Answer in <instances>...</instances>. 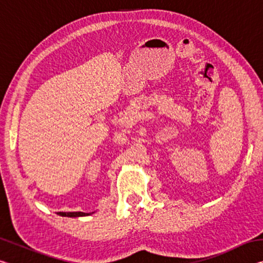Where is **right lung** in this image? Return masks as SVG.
Masks as SVG:
<instances>
[{
	"instance_id": "right-lung-1",
	"label": "right lung",
	"mask_w": 263,
	"mask_h": 263,
	"mask_svg": "<svg viewBox=\"0 0 263 263\" xmlns=\"http://www.w3.org/2000/svg\"><path fill=\"white\" fill-rule=\"evenodd\" d=\"M92 213V212H91ZM91 213H86V212H58V215L62 216V217H83V216H88L91 215Z\"/></svg>"
}]
</instances>
